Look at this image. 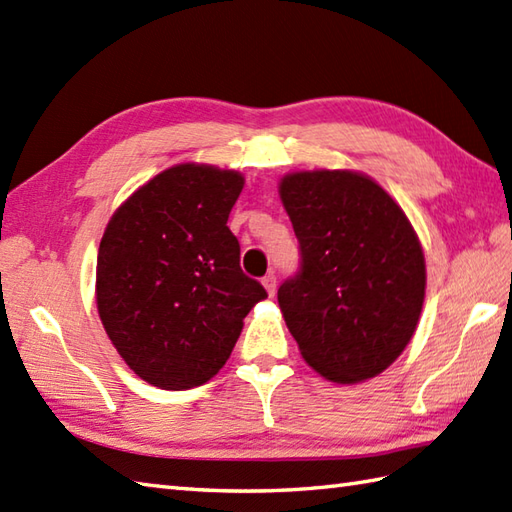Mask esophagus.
I'll use <instances>...</instances> for the list:
<instances>
[{
    "label": "esophagus",
    "instance_id": "esophagus-1",
    "mask_svg": "<svg viewBox=\"0 0 512 512\" xmlns=\"http://www.w3.org/2000/svg\"><path fill=\"white\" fill-rule=\"evenodd\" d=\"M262 286L266 288V292L270 297L275 295V290H277V277L273 275V273H268L264 279H262Z\"/></svg>",
    "mask_w": 512,
    "mask_h": 512
}]
</instances>
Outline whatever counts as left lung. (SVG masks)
<instances>
[{"label":"left lung","mask_w":512,"mask_h":512,"mask_svg":"<svg viewBox=\"0 0 512 512\" xmlns=\"http://www.w3.org/2000/svg\"><path fill=\"white\" fill-rule=\"evenodd\" d=\"M279 198L301 273L277 301L299 352L336 385L383 374L418 328L427 266L418 233L380 184L352 169L290 171Z\"/></svg>","instance_id":"1"}]
</instances>
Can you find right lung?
I'll list each match as a JSON object with an SVG mask.
<instances>
[{"label":"right lung","instance_id":"obj_1","mask_svg":"<svg viewBox=\"0 0 512 512\" xmlns=\"http://www.w3.org/2000/svg\"><path fill=\"white\" fill-rule=\"evenodd\" d=\"M244 176L180 162L118 206L96 259V310L145 383L182 391L220 372L266 290L239 268L228 213Z\"/></svg>","mask_w":512,"mask_h":512}]
</instances>
